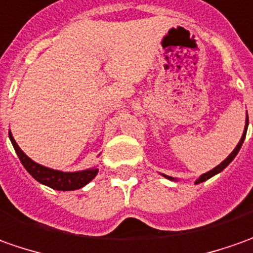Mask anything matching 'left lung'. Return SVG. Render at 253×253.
Here are the masks:
<instances>
[{"instance_id":"8db88e82","label":"left lung","mask_w":253,"mask_h":253,"mask_svg":"<svg viewBox=\"0 0 253 253\" xmlns=\"http://www.w3.org/2000/svg\"><path fill=\"white\" fill-rule=\"evenodd\" d=\"M248 123H249L248 116H247V122H245V128H244V133H242V137H241L240 143L237 144V147L234 148V151H232V153H231L230 155H228V157H227V158H225V160H224V161L220 164V165H217V167H215V168H213L211 170H209V172L203 173V175H202V176H200V178L196 180V185L197 183H202V182H205V180H207V179H210L211 176H214V175H217V173H220L221 170H224L225 168H227V167H228V165H230V162L232 161L235 157H237V154H238V151L241 150V147H242V143H244V140H245V135H247V130H248ZM164 176H165V178H168L169 180H176V179L170 178V176H167V175H164Z\"/></svg>"}]
</instances>
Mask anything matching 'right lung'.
<instances>
[{
    "label": "right lung",
    "instance_id": "obj_1",
    "mask_svg": "<svg viewBox=\"0 0 253 253\" xmlns=\"http://www.w3.org/2000/svg\"><path fill=\"white\" fill-rule=\"evenodd\" d=\"M9 140L12 143L15 151L18 154L19 160L25 167V169L31 173L33 178L36 179L42 185L56 189V190H75V189H81L86 183H89L92 179L96 176L98 168H91V169L77 170V172H63V170H56L43 167L38 162L31 160L26 154L23 153L19 148V145L16 144L13 138L12 133L9 131Z\"/></svg>",
    "mask_w": 253,
    "mask_h": 253
}]
</instances>
